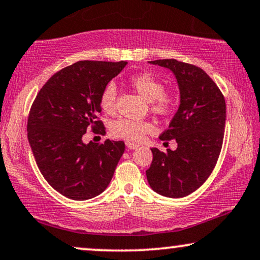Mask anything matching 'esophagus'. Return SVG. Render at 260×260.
Masks as SVG:
<instances>
[{"label": "esophagus", "instance_id": "esophagus-1", "mask_svg": "<svg viewBox=\"0 0 260 260\" xmlns=\"http://www.w3.org/2000/svg\"><path fill=\"white\" fill-rule=\"evenodd\" d=\"M126 147L129 148V149H137L138 147V144H136V143H131V142H126Z\"/></svg>", "mask_w": 260, "mask_h": 260}]
</instances>
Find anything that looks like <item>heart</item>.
I'll return each mask as SVG.
<instances>
[{
  "mask_svg": "<svg viewBox=\"0 0 260 260\" xmlns=\"http://www.w3.org/2000/svg\"><path fill=\"white\" fill-rule=\"evenodd\" d=\"M131 86L144 99L151 101V110L155 113L168 114L173 109L174 101L168 93H165L164 83L149 73H141L130 79ZM117 105V88L113 82H109L100 94V107L104 112L113 113ZM155 125L147 120L119 119L113 123L112 133L114 136L129 142H142L148 134L154 133Z\"/></svg>",
  "mask_w": 260,
  "mask_h": 260,
  "instance_id": "1",
  "label": "heart"
}]
</instances>
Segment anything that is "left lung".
Segmentation results:
<instances>
[{
	"label": "left lung",
	"mask_w": 260,
	"mask_h": 260,
	"mask_svg": "<svg viewBox=\"0 0 260 260\" xmlns=\"http://www.w3.org/2000/svg\"><path fill=\"white\" fill-rule=\"evenodd\" d=\"M177 79L180 105L161 141L175 140V150L151 148L146 171L150 187L161 196L181 198L196 191L211 174L220 156L225 125V101L204 70L177 59L150 60Z\"/></svg>",
	"instance_id": "left-lung-1"
}]
</instances>
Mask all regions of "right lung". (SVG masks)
<instances>
[{
    "label": "right lung",
    "mask_w": 260,
    "mask_h": 260,
    "mask_svg": "<svg viewBox=\"0 0 260 260\" xmlns=\"http://www.w3.org/2000/svg\"><path fill=\"white\" fill-rule=\"evenodd\" d=\"M127 64L80 60L66 67L37 94L27 137L37 166L60 194L86 201L105 191L125 150L123 141L85 143L87 130L103 134L100 94Z\"/></svg>",
    "instance_id": "obj_1"
}]
</instances>
